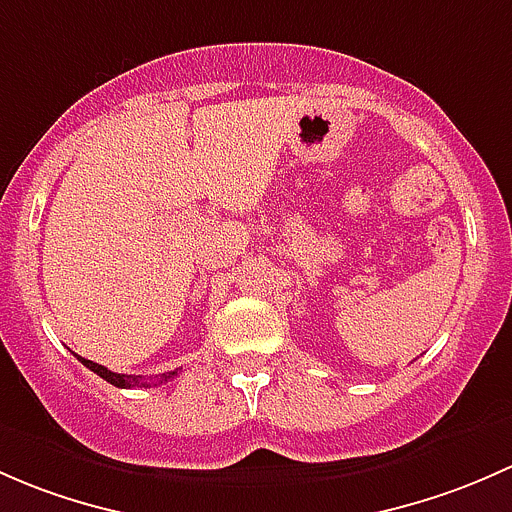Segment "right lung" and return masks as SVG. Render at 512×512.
Listing matches in <instances>:
<instances>
[{"label": "right lung", "instance_id": "1", "mask_svg": "<svg viewBox=\"0 0 512 512\" xmlns=\"http://www.w3.org/2000/svg\"><path fill=\"white\" fill-rule=\"evenodd\" d=\"M78 357V355H76ZM78 360L83 362V365L88 367V370L91 372H96L98 377H103L105 382H110L113 384V387H120V389H133V387H150V382H145V379L140 377V374H118V372H110L108 367H103V365H98V362H91V360H86V357H78ZM179 374V370H175V372H167V374H162V377H157V382H170V379H175Z\"/></svg>", "mask_w": 512, "mask_h": 512}]
</instances>
